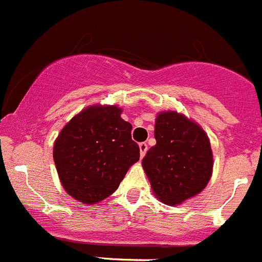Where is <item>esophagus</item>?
<instances>
[{
    "mask_svg": "<svg viewBox=\"0 0 262 262\" xmlns=\"http://www.w3.org/2000/svg\"><path fill=\"white\" fill-rule=\"evenodd\" d=\"M139 149H140V157H144L148 150V144L147 143H140L139 144Z\"/></svg>",
    "mask_w": 262,
    "mask_h": 262,
    "instance_id": "obj_1",
    "label": "esophagus"
}]
</instances>
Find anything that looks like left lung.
Here are the masks:
<instances>
[{
	"label": "left lung",
	"mask_w": 262,
	"mask_h": 262,
	"mask_svg": "<svg viewBox=\"0 0 262 262\" xmlns=\"http://www.w3.org/2000/svg\"><path fill=\"white\" fill-rule=\"evenodd\" d=\"M155 139L156 145L141 165L158 200L178 205L200 193L213 171L205 131L181 113L161 112L156 118Z\"/></svg>",
	"instance_id": "left-lung-1"
}]
</instances>
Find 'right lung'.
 Returning a JSON list of instances; mask_svg holds the SVG:
<instances>
[{
  "instance_id": "add662e5",
  "label": "right lung",
  "mask_w": 262,
  "mask_h": 262,
  "mask_svg": "<svg viewBox=\"0 0 262 262\" xmlns=\"http://www.w3.org/2000/svg\"><path fill=\"white\" fill-rule=\"evenodd\" d=\"M115 105H93L81 110L54 141L53 158L64 191L83 204L110 196L127 170L140 157L131 139L133 126L121 118Z\"/></svg>"
}]
</instances>
